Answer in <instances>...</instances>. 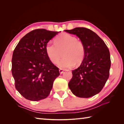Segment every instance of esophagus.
Here are the masks:
<instances>
[{
	"instance_id": "esophagus-1",
	"label": "esophagus",
	"mask_w": 124,
	"mask_h": 124,
	"mask_svg": "<svg viewBox=\"0 0 124 124\" xmlns=\"http://www.w3.org/2000/svg\"><path fill=\"white\" fill-rule=\"evenodd\" d=\"M59 73H60V74H62L63 73H64V70H63L59 69Z\"/></svg>"
}]
</instances>
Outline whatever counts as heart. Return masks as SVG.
<instances>
[{"mask_svg":"<svg viewBox=\"0 0 124 124\" xmlns=\"http://www.w3.org/2000/svg\"><path fill=\"white\" fill-rule=\"evenodd\" d=\"M63 58L58 63L61 69H68L74 65H79L83 61L85 54L84 43L77 38L66 33L58 36L55 43L49 42L46 46V53L50 61L56 64L59 61L61 53Z\"/></svg>","mask_w":124,"mask_h":124,"instance_id":"1","label":"heart"}]
</instances>
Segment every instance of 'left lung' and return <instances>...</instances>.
Here are the masks:
<instances>
[{
  "instance_id": "8db88e82",
  "label": "left lung",
  "mask_w": 124,
  "mask_h": 124,
  "mask_svg": "<svg viewBox=\"0 0 124 124\" xmlns=\"http://www.w3.org/2000/svg\"><path fill=\"white\" fill-rule=\"evenodd\" d=\"M84 43L85 54L81 65L72 70L68 86L73 94L87 98L99 93L109 78L111 66L109 49L95 32L85 27L65 30Z\"/></svg>"
}]
</instances>
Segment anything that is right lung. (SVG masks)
<instances>
[{
	"mask_svg": "<svg viewBox=\"0 0 124 124\" xmlns=\"http://www.w3.org/2000/svg\"><path fill=\"white\" fill-rule=\"evenodd\" d=\"M59 32L33 30L22 38L14 50L12 73L15 87L27 100L36 101L46 98L59 75L58 68L46 53V44Z\"/></svg>",
	"mask_w": 124,
	"mask_h": 124,
	"instance_id": "right-lung-1",
	"label": "right lung"
}]
</instances>
